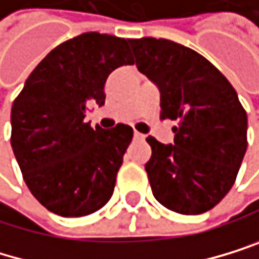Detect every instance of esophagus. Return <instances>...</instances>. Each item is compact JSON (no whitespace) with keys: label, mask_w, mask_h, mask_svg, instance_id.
Wrapping results in <instances>:
<instances>
[{"label":"esophagus","mask_w":259,"mask_h":259,"mask_svg":"<svg viewBox=\"0 0 259 259\" xmlns=\"http://www.w3.org/2000/svg\"><path fill=\"white\" fill-rule=\"evenodd\" d=\"M134 138H135L137 142H143V140H145V135L140 134V132H135V134H134Z\"/></svg>","instance_id":"obj_1"}]
</instances>
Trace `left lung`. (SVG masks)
<instances>
[{
	"label": "left lung",
	"mask_w": 259,
	"mask_h": 259,
	"mask_svg": "<svg viewBox=\"0 0 259 259\" xmlns=\"http://www.w3.org/2000/svg\"><path fill=\"white\" fill-rule=\"evenodd\" d=\"M128 42L138 71L159 87L161 117L178 122L174 145L146 138L153 194L177 213H204L236 182L247 151V113L223 73L196 51L162 38Z\"/></svg>",
	"instance_id": "1"
}]
</instances>
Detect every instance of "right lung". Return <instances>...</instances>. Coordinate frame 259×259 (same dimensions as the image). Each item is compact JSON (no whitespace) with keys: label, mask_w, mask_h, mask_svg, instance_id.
<instances>
[{"label":"right lung","mask_w":259,"mask_h":259,"mask_svg":"<svg viewBox=\"0 0 259 259\" xmlns=\"http://www.w3.org/2000/svg\"><path fill=\"white\" fill-rule=\"evenodd\" d=\"M128 41L97 31L52 49L25 81L11 110V145L25 183L60 217H85L111 199L134 131L85 122L87 105L105 103L110 73L132 65Z\"/></svg>","instance_id":"1"}]
</instances>
